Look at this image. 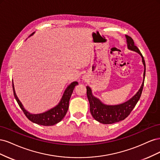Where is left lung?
I'll return each mask as SVG.
<instances>
[{"label": "left lung", "instance_id": "left-lung-1", "mask_svg": "<svg viewBox=\"0 0 160 160\" xmlns=\"http://www.w3.org/2000/svg\"><path fill=\"white\" fill-rule=\"evenodd\" d=\"M125 37L127 38L128 49L138 52L142 56V62L145 68L143 81L141 88L132 99L122 104L117 105H107L101 103L99 99L96 98L92 94V91L89 87L87 86V96H88L90 105L91 113L95 120L103 124H112L126 118L138 102L143 88L145 75H146V63H145L143 57L138 48L135 45L133 38L128 35H125Z\"/></svg>", "mask_w": 160, "mask_h": 160}]
</instances>
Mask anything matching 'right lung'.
<instances>
[{"label": "right lung", "mask_w": 160, "mask_h": 160, "mask_svg": "<svg viewBox=\"0 0 160 160\" xmlns=\"http://www.w3.org/2000/svg\"><path fill=\"white\" fill-rule=\"evenodd\" d=\"M33 34L34 32L32 33L30 36L32 35ZM77 85H78V82L77 81H74L71 83L65 89L63 95H62L59 104L55 106V108L46 111V112L39 114H31L29 112H28V111L23 108L21 102L18 99L17 96L15 93V91H14L13 83L12 89L14 96V98H15L18 105L20 106V108L22 110L23 113H25L26 117L28 119L31 121L32 122L37 123L38 125H44V126H51V125H55L57 123H59L65 117V115L67 112V110L69 109V103L70 98L72 95V91L74 90L75 87Z\"/></svg>", "instance_id": "1"}]
</instances>
